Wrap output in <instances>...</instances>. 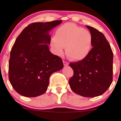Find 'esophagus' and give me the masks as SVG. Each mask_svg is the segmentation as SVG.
<instances>
[{
    "label": "esophagus",
    "instance_id": "obj_1",
    "mask_svg": "<svg viewBox=\"0 0 121 121\" xmlns=\"http://www.w3.org/2000/svg\"><path fill=\"white\" fill-rule=\"evenodd\" d=\"M63 64H64V65H65V66H67V65H69V63H68V62L65 61H63Z\"/></svg>",
    "mask_w": 121,
    "mask_h": 121
}]
</instances>
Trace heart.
I'll return each instance as SVG.
<instances>
[{"label": "heart", "mask_w": 121, "mask_h": 121, "mask_svg": "<svg viewBox=\"0 0 121 121\" xmlns=\"http://www.w3.org/2000/svg\"><path fill=\"white\" fill-rule=\"evenodd\" d=\"M93 38L91 32L73 23H67L56 30L52 37L51 46L57 55L63 53L74 61H81L87 57L92 48Z\"/></svg>", "instance_id": "heart-1"}]
</instances>
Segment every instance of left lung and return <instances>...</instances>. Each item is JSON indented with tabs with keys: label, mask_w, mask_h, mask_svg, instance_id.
<instances>
[{
	"label": "left lung",
	"mask_w": 121,
	"mask_h": 121,
	"mask_svg": "<svg viewBox=\"0 0 121 121\" xmlns=\"http://www.w3.org/2000/svg\"><path fill=\"white\" fill-rule=\"evenodd\" d=\"M93 38L92 48L84 60L69 63L74 75L69 80L71 89L85 97H95L104 93L112 81L113 53L104 35L86 26Z\"/></svg>",
	"instance_id": "1"
}]
</instances>
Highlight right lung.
Masks as SVG:
<instances>
[{
    "mask_svg": "<svg viewBox=\"0 0 121 121\" xmlns=\"http://www.w3.org/2000/svg\"><path fill=\"white\" fill-rule=\"evenodd\" d=\"M62 20L29 24L21 32L10 52L9 78L17 93L36 97L47 90L53 73L63 68V61L50 52V31Z\"/></svg>",
    "mask_w": 121,
    "mask_h": 121,
    "instance_id": "right-lung-1",
    "label": "right lung"
}]
</instances>
